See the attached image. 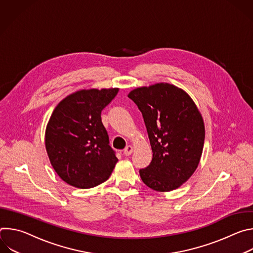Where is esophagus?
Wrapping results in <instances>:
<instances>
[{
  "mask_svg": "<svg viewBox=\"0 0 253 253\" xmlns=\"http://www.w3.org/2000/svg\"><path fill=\"white\" fill-rule=\"evenodd\" d=\"M132 152H133V147H132L131 145L126 146V148L124 149V155H125V156H129V155H131V154H132Z\"/></svg>",
  "mask_w": 253,
  "mask_h": 253,
  "instance_id": "1",
  "label": "esophagus"
}]
</instances>
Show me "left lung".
<instances>
[{"label": "left lung", "mask_w": 253, "mask_h": 253, "mask_svg": "<svg viewBox=\"0 0 253 253\" xmlns=\"http://www.w3.org/2000/svg\"><path fill=\"white\" fill-rule=\"evenodd\" d=\"M128 97L141 111L153 152L139 170L142 181L156 191H171L191 177L204 145V123L192 99L168 83L134 89Z\"/></svg>", "instance_id": "8db88e82"}]
</instances>
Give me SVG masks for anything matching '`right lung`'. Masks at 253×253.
I'll return each instance as SVG.
<instances>
[{"label": "right lung", "instance_id": "obj_1", "mask_svg": "<svg viewBox=\"0 0 253 253\" xmlns=\"http://www.w3.org/2000/svg\"><path fill=\"white\" fill-rule=\"evenodd\" d=\"M117 93L118 88L78 91L53 111L46 129V149L53 168L69 185L92 188L110 177L118 159L101 112Z\"/></svg>", "mask_w": 253, "mask_h": 253}]
</instances>
